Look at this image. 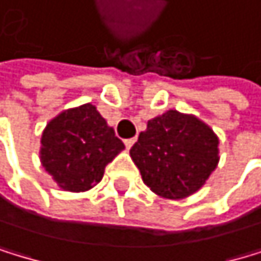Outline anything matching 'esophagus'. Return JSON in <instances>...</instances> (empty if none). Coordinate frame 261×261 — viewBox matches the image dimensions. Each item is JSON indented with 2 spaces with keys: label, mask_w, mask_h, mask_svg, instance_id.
<instances>
[{
  "label": "esophagus",
  "mask_w": 261,
  "mask_h": 261,
  "mask_svg": "<svg viewBox=\"0 0 261 261\" xmlns=\"http://www.w3.org/2000/svg\"><path fill=\"white\" fill-rule=\"evenodd\" d=\"M125 146H126V149H129V147H132L135 143H136V138H129V139H125Z\"/></svg>",
  "instance_id": "esophagus-1"
}]
</instances>
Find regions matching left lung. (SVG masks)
<instances>
[{
  "label": "left lung",
  "instance_id": "8db88e82",
  "mask_svg": "<svg viewBox=\"0 0 261 261\" xmlns=\"http://www.w3.org/2000/svg\"><path fill=\"white\" fill-rule=\"evenodd\" d=\"M218 136L194 115L168 111L147 122L129 149L150 191L165 199L194 194L217 168Z\"/></svg>",
  "mask_w": 261,
  "mask_h": 261
}]
</instances>
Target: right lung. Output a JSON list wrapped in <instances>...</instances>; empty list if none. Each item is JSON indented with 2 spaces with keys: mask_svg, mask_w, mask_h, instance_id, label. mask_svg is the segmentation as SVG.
I'll return each instance as SVG.
<instances>
[{
  "mask_svg": "<svg viewBox=\"0 0 261 261\" xmlns=\"http://www.w3.org/2000/svg\"><path fill=\"white\" fill-rule=\"evenodd\" d=\"M125 149L93 104L56 115L41 135L40 160L61 189L85 192L102 179L104 168Z\"/></svg>",
  "mask_w": 261,
  "mask_h": 261,
  "instance_id": "right-lung-1",
  "label": "right lung"
}]
</instances>
